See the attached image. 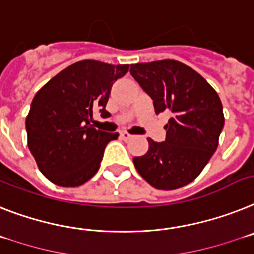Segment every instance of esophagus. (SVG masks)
<instances>
[{"label":"esophagus","mask_w":254,"mask_h":254,"mask_svg":"<svg viewBox=\"0 0 254 254\" xmlns=\"http://www.w3.org/2000/svg\"><path fill=\"white\" fill-rule=\"evenodd\" d=\"M120 135H121V138H123V139H125V140H127V139H130V138H133V135H131L130 133H127V130H123V131H121Z\"/></svg>","instance_id":"1"}]
</instances>
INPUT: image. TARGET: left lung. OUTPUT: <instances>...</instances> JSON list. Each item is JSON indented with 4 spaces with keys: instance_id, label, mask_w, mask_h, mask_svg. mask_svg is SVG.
Here are the masks:
<instances>
[{
    "instance_id": "8db88e82",
    "label": "left lung",
    "mask_w": 254,
    "mask_h": 254,
    "mask_svg": "<svg viewBox=\"0 0 254 254\" xmlns=\"http://www.w3.org/2000/svg\"><path fill=\"white\" fill-rule=\"evenodd\" d=\"M130 74L151 97L156 114L172 112L165 140L147 138L148 151L134 157V167L155 189L186 186L217 150L225 124L221 99L203 76L173 59L131 64Z\"/></svg>"
}]
</instances>
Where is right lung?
Masks as SVG:
<instances>
[{
  "instance_id": "obj_1",
  "label": "right lung",
  "mask_w": 254,
  "mask_h": 254,
  "mask_svg": "<svg viewBox=\"0 0 254 254\" xmlns=\"http://www.w3.org/2000/svg\"><path fill=\"white\" fill-rule=\"evenodd\" d=\"M129 64L85 61L68 65L37 91L25 119L28 147L37 167L50 182L77 187L101 167L104 148L119 133L91 125L93 111L103 117L111 87Z\"/></svg>"
}]
</instances>
